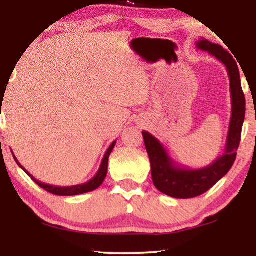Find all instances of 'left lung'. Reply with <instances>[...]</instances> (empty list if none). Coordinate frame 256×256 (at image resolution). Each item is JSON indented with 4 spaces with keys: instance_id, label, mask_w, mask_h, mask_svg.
I'll list each match as a JSON object with an SVG mask.
<instances>
[{
    "instance_id": "obj_1",
    "label": "left lung",
    "mask_w": 256,
    "mask_h": 256,
    "mask_svg": "<svg viewBox=\"0 0 256 256\" xmlns=\"http://www.w3.org/2000/svg\"><path fill=\"white\" fill-rule=\"evenodd\" d=\"M196 46L199 50L208 51V54L225 65L230 78L232 110L224 154L210 166L199 169L180 166L171 158L166 146L155 136L146 130L142 132L152 166L154 185L162 194L178 199L194 198L205 194L228 172L236 160L246 114V100L241 88L239 68L234 58L222 46L211 43L205 38L196 42Z\"/></svg>"
}]
</instances>
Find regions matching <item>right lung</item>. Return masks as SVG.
<instances>
[{
  "label": "right lung",
  "mask_w": 256,
  "mask_h": 256,
  "mask_svg": "<svg viewBox=\"0 0 256 256\" xmlns=\"http://www.w3.org/2000/svg\"><path fill=\"white\" fill-rule=\"evenodd\" d=\"M115 143L116 141H114L112 144L110 146V148L107 149L106 154H104V158H102V162L100 164V168L99 170H98V172L96 174V176H94L92 180H90L88 182H86V183L84 184H79V185H73V186H54V185H50V184H45V183H42L40 180H37L36 178H34L32 174H31L29 171H26L24 168L20 166V163L17 160V158L15 157V155L12 154L14 158H15L16 163L18 164L20 166V169L24 170V172L26 174H29L31 180H32L34 183L40 185L42 188H44V190H46L48 192H50L52 194H57V196H76V194H87V192H90L93 190H96L100 186L101 184H102V182L104 180V178L107 176V169H108V158H110V155L113 152L114 146H115Z\"/></svg>",
  "instance_id": "add662e5"
}]
</instances>
